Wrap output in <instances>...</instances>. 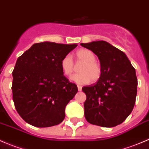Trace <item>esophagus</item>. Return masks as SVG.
<instances>
[{
  "label": "esophagus",
  "mask_w": 149,
  "mask_h": 149,
  "mask_svg": "<svg viewBox=\"0 0 149 149\" xmlns=\"http://www.w3.org/2000/svg\"><path fill=\"white\" fill-rule=\"evenodd\" d=\"M78 90H79V91H81V86H80V85H78Z\"/></svg>",
  "instance_id": "34e87169"
}]
</instances>
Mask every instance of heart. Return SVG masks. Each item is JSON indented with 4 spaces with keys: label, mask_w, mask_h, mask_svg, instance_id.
Returning <instances> with one entry per match:
<instances>
[{
    "label": "heart",
    "mask_w": 149,
    "mask_h": 149,
    "mask_svg": "<svg viewBox=\"0 0 149 149\" xmlns=\"http://www.w3.org/2000/svg\"><path fill=\"white\" fill-rule=\"evenodd\" d=\"M76 64L82 63L79 68L80 73L72 77V80L79 84H88L92 80L96 81L102 74L100 64L96 61V56L87 49H80L76 53ZM61 68L66 76H71L75 71V65L70 55L64 56L61 61Z\"/></svg>",
    "instance_id": "b5f03b06"
}]
</instances>
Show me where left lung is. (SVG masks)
I'll use <instances>...</instances> for the list:
<instances>
[{"mask_svg":"<svg viewBox=\"0 0 149 149\" xmlns=\"http://www.w3.org/2000/svg\"><path fill=\"white\" fill-rule=\"evenodd\" d=\"M100 59L102 74L96 84L82 88L84 116L91 124L111 128L131 113L137 93L135 69L126 55L104 41L81 43Z\"/></svg>","mask_w":149,"mask_h":149,"instance_id":"obj_1","label":"left lung"}]
</instances>
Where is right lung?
<instances>
[{
  "label": "right lung",
  "mask_w": 149,
  "mask_h": 149,
  "mask_svg": "<svg viewBox=\"0 0 149 149\" xmlns=\"http://www.w3.org/2000/svg\"><path fill=\"white\" fill-rule=\"evenodd\" d=\"M77 45L36 43L17 59L13 71V99L23 120L38 128L61 123L65 107L77 93L64 76L61 61Z\"/></svg>",
  "instance_id": "right-lung-1"
}]
</instances>
